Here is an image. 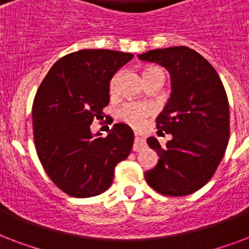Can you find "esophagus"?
I'll list each match as a JSON object with an SVG mask.
<instances>
[{
    "label": "esophagus",
    "mask_w": 249,
    "mask_h": 249,
    "mask_svg": "<svg viewBox=\"0 0 249 249\" xmlns=\"http://www.w3.org/2000/svg\"><path fill=\"white\" fill-rule=\"evenodd\" d=\"M146 146V138L144 136L140 134V133H134V146H133V150L134 151H140Z\"/></svg>",
    "instance_id": "obj_1"
}]
</instances>
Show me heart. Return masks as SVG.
Here are the masks:
<instances>
[{
	"label": "heart",
	"instance_id": "obj_1",
	"mask_svg": "<svg viewBox=\"0 0 249 249\" xmlns=\"http://www.w3.org/2000/svg\"><path fill=\"white\" fill-rule=\"evenodd\" d=\"M159 68L156 67H148L143 71V75H147L150 72L156 71ZM117 80H119V73L113 76L111 83H109V94L113 95L116 93L117 89ZM152 113V109L147 106L138 105V103H128V105L123 106L119 112H117V116L121 121H124L125 124L130 125L132 128L141 129L146 124V119H147L150 115Z\"/></svg>",
	"mask_w": 249,
	"mask_h": 249
}]
</instances>
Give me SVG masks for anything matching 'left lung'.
Returning <instances> with one entry per match:
<instances>
[{"label": "left lung", "instance_id": "left-lung-1", "mask_svg": "<svg viewBox=\"0 0 249 249\" xmlns=\"http://www.w3.org/2000/svg\"><path fill=\"white\" fill-rule=\"evenodd\" d=\"M138 58L172 76L169 101L156 119L160 134L172 140L161 147L155 137L148 138L160 159L144 178L156 193L185 196L201 189L224 158L230 137L228 95L212 64L193 49H155Z\"/></svg>", "mask_w": 249, "mask_h": 249}]
</instances>
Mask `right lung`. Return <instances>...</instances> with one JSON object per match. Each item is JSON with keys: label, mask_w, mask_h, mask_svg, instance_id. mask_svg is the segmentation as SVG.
I'll return each mask as SVG.
<instances>
[{"label": "right lung", "mask_w": 249, "mask_h": 249, "mask_svg": "<svg viewBox=\"0 0 249 249\" xmlns=\"http://www.w3.org/2000/svg\"><path fill=\"white\" fill-rule=\"evenodd\" d=\"M130 53L85 49L60 58L38 86L32 106L33 140L38 159L54 185L73 197L105 193L115 166L132 151L134 134L117 123L107 137L90 125L103 119L109 81Z\"/></svg>", "instance_id": "right-lung-1"}]
</instances>
